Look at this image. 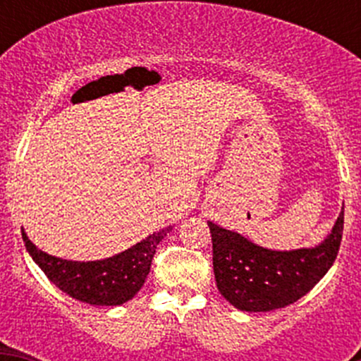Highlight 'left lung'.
I'll list each match as a JSON object with an SVG mask.
<instances>
[{
	"mask_svg": "<svg viewBox=\"0 0 361 361\" xmlns=\"http://www.w3.org/2000/svg\"><path fill=\"white\" fill-rule=\"evenodd\" d=\"M207 227L220 293L239 311L267 312L297 302L329 272L341 246L344 207L330 234L311 248L269 250L213 221Z\"/></svg>",
	"mask_w": 361,
	"mask_h": 361,
	"instance_id": "8db88e82",
	"label": "left lung"
}]
</instances>
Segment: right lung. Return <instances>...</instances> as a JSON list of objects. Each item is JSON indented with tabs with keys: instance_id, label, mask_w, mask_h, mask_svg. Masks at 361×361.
<instances>
[{
	"instance_id": "obj_1",
	"label": "right lung",
	"mask_w": 361,
	"mask_h": 361,
	"mask_svg": "<svg viewBox=\"0 0 361 361\" xmlns=\"http://www.w3.org/2000/svg\"><path fill=\"white\" fill-rule=\"evenodd\" d=\"M173 227L154 232L129 250L90 262L64 260L36 248L23 228L25 250L47 278L69 297L90 305H122L145 285L159 243Z\"/></svg>"
}]
</instances>
